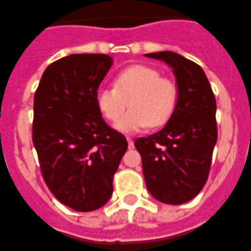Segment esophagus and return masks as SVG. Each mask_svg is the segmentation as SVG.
<instances>
[{
    "mask_svg": "<svg viewBox=\"0 0 251 251\" xmlns=\"http://www.w3.org/2000/svg\"><path fill=\"white\" fill-rule=\"evenodd\" d=\"M126 141H127V145H129V149H133L134 147V141L131 138H129V137H127V138H126Z\"/></svg>",
    "mask_w": 251,
    "mask_h": 251,
    "instance_id": "34e87169",
    "label": "esophagus"
}]
</instances>
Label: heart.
Masks as SVG:
<instances>
[{
	"label": "heart",
	"mask_w": 251,
	"mask_h": 251,
	"mask_svg": "<svg viewBox=\"0 0 251 251\" xmlns=\"http://www.w3.org/2000/svg\"><path fill=\"white\" fill-rule=\"evenodd\" d=\"M177 88L159 71L133 66L117 75L114 87H101L96 93L97 108L109 121H116L130 103L132 108L116 122V129L131 134L147 126H160L176 108Z\"/></svg>",
	"instance_id": "obj_1"
}]
</instances>
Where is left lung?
Masks as SVG:
<instances>
[{
	"label": "left lung",
	"instance_id": "obj_1",
	"mask_svg": "<svg viewBox=\"0 0 251 251\" xmlns=\"http://www.w3.org/2000/svg\"><path fill=\"white\" fill-rule=\"evenodd\" d=\"M171 67L177 102L158 133L135 139L152 198L171 205L192 200L205 184L217 142L216 99L200 66L172 51L146 53Z\"/></svg>",
	"mask_w": 251,
	"mask_h": 251
}]
</instances>
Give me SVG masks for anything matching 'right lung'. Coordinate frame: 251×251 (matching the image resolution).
Wrapping results in <instances>:
<instances>
[{"label":"right lung","mask_w":251,"mask_h":251,"mask_svg":"<svg viewBox=\"0 0 251 251\" xmlns=\"http://www.w3.org/2000/svg\"><path fill=\"white\" fill-rule=\"evenodd\" d=\"M113 64L104 53H72L50 64L34 96L32 143L46 184L76 212L109 201L127 141L105 124L96 93Z\"/></svg>","instance_id":"right-lung-1"}]
</instances>
